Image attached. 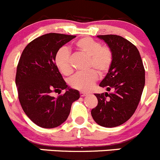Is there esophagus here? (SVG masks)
Masks as SVG:
<instances>
[{"label":"esophagus","mask_w":160,"mask_h":160,"mask_svg":"<svg viewBox=\"0 0 160 160\" xmlns=\"http://www.w3.org/2000/svg\"><path fill=\"white\" fill-rule=\"evenodd\" d=\"M80 96H81V97H84V96H86V95H87V93H85V92H80Z\"/></svg>","instance_id":"1"}]
</instances>
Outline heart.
I'll return each instance as SVG.
<instances>
[{"mask_svg": "<svg viewBox=\"0 0 160 160\" xmlns=\"http://www.w3.org/2000/svg\"><path fill=\"white\" fill-rule=\"evenodd\" d=\"M76 46L80 51L89 56L88 68L96 70L100 75H103L108 71L113 60L112 52L108 46H101L98 41L89 37L79 39L76 42ZM54 63L63 75L68 76L72 72L70 52L67 47L64 46L56 52ZM95 70L77 73L68 80L70 87L81 92H88L98 79L97 71Z\"/></svg>", "mask_w": 160, "mask_h": 160, "instance_id": "1", "label": "heart"}]
</instances>
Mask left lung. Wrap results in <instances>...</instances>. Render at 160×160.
<instances>
[{"label": "left lung", "mask_w": 160, "mask_h": 160, "mask_svg": "<svg viewBox=\"0 0 160 160\" xmlns=\"http://www.w3.org/2000/svg\"><path fill=\"white\" fill-rule=\"evenodd\" d=\"M112 52V64L99 86L110 93L95 94L98 105L91 114L97 124L116 127L134 114L145 83V71L139 50L132 43L115 35H98ZM110 98L106 100L105 97Z\"/></svg>", "instance_id": "8db88e82"}]
</instances>
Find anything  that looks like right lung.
I'll use <instances>...</instances> for the list:
<instances>
[{
    "mask_svg": "<svg viewBox=\"0 0 160 160\" xmlns=\"http://www.w3.org/2000/svg\"><path fill=\"white\" fill-rule=\"evenodd\" d=\"M49 33L35 38L25 47L19 58L16 76L19 100L23 111L35 124L50 129L62 125L69 115L80 92L68 87L54 63L56 52L75 38ZM65 90L58 98L53 91Z\"/></svg>",
    "mask_w": 160,
    "mask_h": 160,
    "instance_id": "obj_1",
    "label": "right lung"
}]
</instances>
